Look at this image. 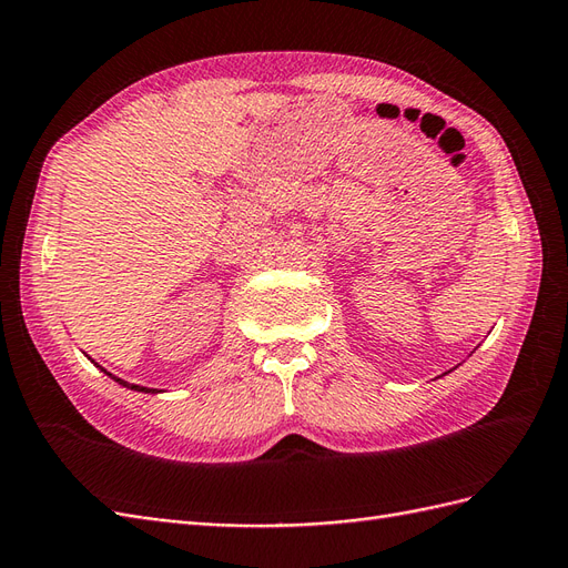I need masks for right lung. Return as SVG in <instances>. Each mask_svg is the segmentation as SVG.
Here are the masks:
<instances>
[{
    "mask_svg": "<svg viewBox=\"0 0 568 568\" xmlns=\"http://www.w3.org/2000/svg\"><path fill=\"white\" fill-rule=\"evenodd\" d=\"M100 369H103V367H100ZM105 372V369H103ZM108 376H112L110 372H105ZM112 379L114 382H118V384H122V386H126V388H132V390H141V394H158V388H145V386H136V384H129V382H124V379H120V376H112Z\"/></svg>",
    "mask_w": 568,
    "mask_h": 568,
    "instance_id": "add662e5",
    "label": "right lung"
}]
</instances>
